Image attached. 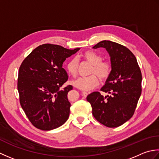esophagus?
Instances as JSON below:
<instances>
[{"label":"esophagus","instance_id":"obj_1","mask_svg":"<svg viewBox=\"0 0 159 159\" xmlns=\"http://www.w3.org/2000/svg\"><path fill=\"white\" fill-rule=\"evenodd\" d=\"M82 93V96H83V97H84V98H86L87 95H89V93L85 92V91H83Z\"/></svg>","mask_w":159,"mask_h":159}]
</instances>
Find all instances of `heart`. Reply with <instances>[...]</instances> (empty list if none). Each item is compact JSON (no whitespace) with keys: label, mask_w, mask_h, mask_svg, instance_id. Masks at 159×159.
<instances>
[{"label":"heart","mask_w":159,"mask_h":159,"mask_svg":"<svg viewBox=\"0 0 159 159\" xmlns=\"http://www.w3.org/2000/svg\"><path fill=\"white\" fill-rule=\"evenodd\" d=\"M80 56L84 60L92 64V67L90 70V74L92 75L87 77H80L73 80L71 84L74 86L82 90H90L99 84L98 76L102 81H105L108 78L112 70V64L110 61H102V57L93 51H84ZM78 66V60L76 57H73L67 61L66 69L69 75L75 77L77 74Z\"/></svg>","instance_id":"1"}]
</instances>
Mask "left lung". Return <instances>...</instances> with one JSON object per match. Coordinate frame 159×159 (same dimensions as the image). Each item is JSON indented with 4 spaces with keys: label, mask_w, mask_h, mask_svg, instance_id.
<instances>
[{
    "label": "left lung",
    "mask_w": 159,
    "mask_h": 159,
    "mask_svg": "<svg viewBox=\"0 0 159 159\" xmlns=\"http://www.w3.org/2000/svg\"><path fill=\"white\" fill-rule=\"evenodd\" d=\"M105 48L111 57L112 70L101 89L110 95L93 92L86 99L92 106L94 117L102 124L116 128L134 115L141 94L142 75L134 55L127 47L103 40L93 48Z\"/></svg>",
    "instance_id": "obj_1"
}]
</instances>
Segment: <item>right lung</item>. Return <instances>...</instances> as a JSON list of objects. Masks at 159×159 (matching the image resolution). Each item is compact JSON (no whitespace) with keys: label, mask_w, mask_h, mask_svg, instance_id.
I'll use <instances>...</instances> for the list:
<instances>
[{"label":"right lung","mask_w":159,"mask_h":159,"mask_svg":"<svg viewBox=\"0 0 159 159\" xmlns=\"http://www.w3.org/2000/svg\"><path fill=\"white\" fill-rule=\"evenodd\" d=\"M80 49L44 44L32 51L22 62L18 78L20 103L35 128L51 130L67 121L70 107L67 95L73 86L60 89L69 78L62 64Z\"/></svg>","instance_id":"obj_1"}]
</instances>
